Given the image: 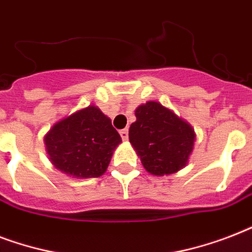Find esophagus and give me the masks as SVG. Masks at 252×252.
<instances>
[{
  "instance_id": "34e87169",
  "label": "esophagus",
  "mask_w": 252,
  "mask_h": 252,
  "mask_svg": "<svg viewBox=\"0 0 252 252\" xmlns=\"http://www.w3.org/2000/svg\"><path fill=\"white\" fill-rule=\"evenodd\" d=\"M120 136H122V138L124 141H126V140H128V129L120 130Z\"/></svg>"
}]
</instances>
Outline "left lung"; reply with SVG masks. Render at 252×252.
<instances>
[{"instance_id": "obj_1", "label": "left lung", "mask_w": 252, "mask_h": 252, "mask_svg": "<svg viewBox=\"0 0 252 252\" xmlns=\"http://www.w3.org/2000/svg\"><path fill=\"white\" fill-rule=\"evenodd\" d=\"M130 124L129 141L142 165L153 175L176 172L187 165L193 149L192 126L157 102L137 107Z\"/></svg>"}]
</instances>
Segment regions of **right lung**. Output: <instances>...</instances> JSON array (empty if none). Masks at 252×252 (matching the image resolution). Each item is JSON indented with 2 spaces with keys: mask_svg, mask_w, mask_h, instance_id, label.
I'll list each match as a JSON object with an SVG mask.
<instances>
[{
  "mask_svg": "<svg viewBox=\"0 0 252 252\" xmlns=\"http://www.w3.org/2000/svg\"><path fill=\"white\" fill-rule=\"evenodd\" d=\"M55 167L77 178H98L107 170L122 137L98 107L89 106L52 126L44 137Z\"/></svg>",
  "mask_w": 252,
  "mask_h": 252,
  "instance_id": "add662e5",
  "label": "right lung"
}]
</instances>
